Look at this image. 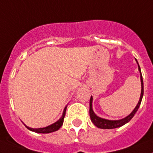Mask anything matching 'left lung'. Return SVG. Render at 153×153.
Returning <instances> with one entry per match:
<instances>
[{
    "instance_id": "obj_1",
    "label": "left lung",
    "mask_w": 153,
    "mask_h": 153,
    "mask_svg": "<svg viewBox=\"0 0 153 153\" xmlns=\"http://www.w3.org/2000/svg\"><path fill=\"white\" fill-rule=\"evenodd\" d=\"M136 60V59H135ZM137 64H138V66H139V73H140V79H141V87H142V89H141V95L140 98H139V102L137 104L136 107L134 108V110L127 116V117H124L122 119L119 120H108L105 119V118H103V117H100L99 116L95 114L94 111H93V107H92V102H93V97H91V99H90V117H91V120L92 121L94 125L95 126H97L99 128H103V129H112V128H116L121 127L122 125H125L126 123H128L130 120L134 117V115L135 114V113L137 112L138 109H139V106H140L141 102H142V97H143V93H144V87H143V80H142V73H141V69L140 66L139 65V62L136 60Z\"/></svg>"
}]
</instances>
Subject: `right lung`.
<instances>
[{
	"label": "right lung",
	"mask_w": 153,
	"mask_h": 153,
	"mask_svg": "<svg viewBox=\"0 0 153 153\" xmlns=\"http://www.w3.org/2000/svg\"><path fill=\"white\" fill-rule=\"evenodd\" d=\"M66 106L64 108L63 112H62V117L59 118L57 121H56L55 123L52 124V125H49V126H46L45 128H30L28 126H27L26 125H25L27 128L30 131H34V132H36V133H42V134H46V133H51V132H53V131H56L57 130L60 128V127L63 124V119H64V117H65V114H66Z\"/></svg>",
	"instance_id": "right-lung-1"
}]
</instances>
